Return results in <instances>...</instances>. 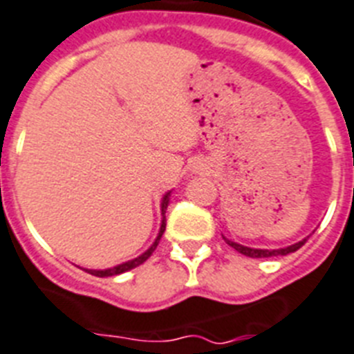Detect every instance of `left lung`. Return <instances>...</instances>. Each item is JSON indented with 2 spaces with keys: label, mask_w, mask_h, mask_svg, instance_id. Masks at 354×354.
<instances>
[{
  "label": "left lung",
  "mask_w": 354,
  "mask_h": 354,
  "mask_svg": "<svg viewBox=\"0 0 354 354\" xmlns=\"http://www.w3.org/2000/svg\"><path fill=\"white\" fill-rule=\"evenodd\" d=\"M224 241H226L227 244L233 248V250H236L239 253H242V255L251 257V259H266V257H280V255H288V253H293V251H297L299 248H302L308 239H304V241L297 242V244H291V246H288V248H280V250H255V248L242 246V244H236V242L227 241V239H224Z\"/></svg>",
  "instance_id": "8db88e82"
}]
</instances>
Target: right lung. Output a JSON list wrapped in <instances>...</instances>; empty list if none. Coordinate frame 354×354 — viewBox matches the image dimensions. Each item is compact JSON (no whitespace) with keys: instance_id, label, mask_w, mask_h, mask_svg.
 Returning a JSON list of instances; mask_svg holds the SVG:
<instances>
[{"instance_id":"add662e5","label":"right lung","mask_w":354,"mask_h":354,"mask_svg":"<svg viewBox=\"0 0 354 354\" xmlns=\"http://www.w3.org/2000/svg\"><path fill=\"white\" fill-rule=\"evenodd\" d=\"M168 203H170V192L162 197V204H160V212H162V223H160V230H159V235H157L156 242L151 244L148 250L142 253V255H139L137 259H133V261H128V262H122V264L119 266H113V268H108V270H86L90 273V275L93 277H113V275H121V273H124V271H130L133 270V268H137V266H141L142 262H146L148 259H150V255L156 251L157 244H159L160 236H162V233H165L166 230V208H168Z\"/></svg>"}]
</instances>
